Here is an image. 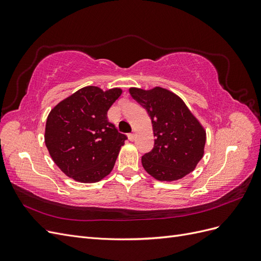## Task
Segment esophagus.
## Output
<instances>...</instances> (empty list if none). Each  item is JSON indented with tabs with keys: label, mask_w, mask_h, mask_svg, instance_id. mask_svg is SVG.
Here are the masks:
<instances>
[{
	"label": "esophagus",
	"mask_w": 261,
	"mask_h": 261,
	"mask_svg": "<svg viewBox=\"0 0 261 261\" xmlns=\"http://www.w3.org/2000/svg\"><path fill=\"white\" fill-rule=\"evenodd\" d=\"M127 137H128V139H129L130 141H133L134 139H135V134H134V133H129L128 135H127Z\"/></svg>",
	"instance_id": "34e87169"
}]
</instances>
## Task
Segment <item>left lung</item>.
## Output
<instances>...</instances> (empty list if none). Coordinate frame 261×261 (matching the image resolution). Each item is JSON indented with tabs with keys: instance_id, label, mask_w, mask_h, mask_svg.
Masks as SVG:
<instances>
[{
	"instance_id": "left-lung-1",
	"label": "left lung",
	"mask_w": 261,
	"mask_h": 261,
	"mask_svg": "<svg viewBox=\"0 0 261 261\" xmlns=\"http://www.w3.org/2000/svg\"><path fill=\"white\" fill-rule=\"evenodd\" d=\"M134 100L151 118L154 146L141 156L144 169L159 180H175L189 174L203 155L206 132L184 101L173 92L155 87L129 89Z\"/></svg>"
}]
</instances>
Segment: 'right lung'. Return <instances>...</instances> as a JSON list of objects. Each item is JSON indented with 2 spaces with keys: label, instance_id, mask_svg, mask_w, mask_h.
<instances>
[{
  "label": "right lung",
  "instance_id": "obj_1",
  "mask_svg": "<svg viewBox=\"0 0 261 261\" xmlns=\"http://www.w3.org/2000/svg\"><path fill=\"white\" fill-rule=\"evenodd\" d=\"M120 88L107 91L88 86L52 109L44 141L54 163L70 178L96 183L112 171L127 139L108 120V110L121 96Z\"/></svg>",
  "mask_w": 261,
  "mask_h": 261
}]
</instances>
